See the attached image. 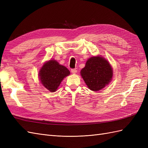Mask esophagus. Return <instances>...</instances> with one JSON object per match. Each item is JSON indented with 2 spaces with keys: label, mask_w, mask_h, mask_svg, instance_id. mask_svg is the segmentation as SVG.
I'll return each mask as SVG.
<instances>
[{
  "label": "esophagus",
  "mask_w": 148,
  "mask_h": 148,
  "mask_svg": "<svg viewBox=\"0 0 148 148\" xmlns=\"http://www.w3.org/2000/svg\"><path fill=\"white\" fill-rule=\"evenodd\" d=\"M71 72L72 73H73V74H75L77 72V69H71Z\"/></svg>",
  "instance_id": "esophagus-1"
}]
</instances>
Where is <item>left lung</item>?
<instances>
[{
	"label": "left lung",
	"instance_id": "left-lung-1",
	"mask_svg": "<svg viewBox=\"0 0 148 148\" xmlns=\"http://www.w3.org/2000/svg\"><path fill=\"white\" fill-rule=\"evenodd\" d=\"M80 73L88 87L95 91L104 88L112 78L110 65L107 60L99 56L89 59Z\"/></svg>",
	"mask_w": 148,
	"mask_h": 148
}]
</instances>
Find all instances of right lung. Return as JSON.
Segmentation results:
<instances>
[{
  "label": "right lung",
  "instance_id": "obj_1",
  "mask_svg": "<svg viewBox=\"0 0 148 148\" xmlns=\"http://www.w3.org/2000/svg\"><path fill=\"white\" fill-rule=\"evenodd\" d=\"M39 79L43 86L51 92H54L70 71L54 60L44 64L39 71Z\"/></svg>",
  "mask_w": 148,
  "mask_h": 148
}]
</instances>
